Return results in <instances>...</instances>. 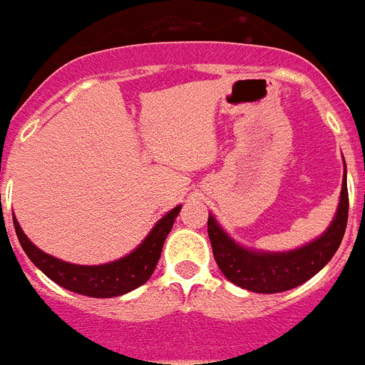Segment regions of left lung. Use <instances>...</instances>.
I'll return each mask as SVG.
<instances>
[{
  "label": "left lung",
  "mask_w": 365,
  "mask_h": 365,
  "mask_svg": "<svg viewBox=\"0 0 365 365\" xmlns=\"http://www.w3.org/2000/svg\"><path fill=\"white\" fill-rule=\"evenodd\" d=\"M349 218V190L345 179L334 220L319 239L288 252H262L237 245L212 215L207 220L212 255L224 277L241 288L258 294H277L296 288L317 275L339 249Z\"/></svg>",
  "instance_id": "8db88e82"
}]
</instances>
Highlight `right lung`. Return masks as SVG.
<instances>
[{
	"label": "right lung",
	"instance_id": "add662e5",
	"mask_svg": "<svg viewBox=\"0 0 365 365\" xmlns=\"http://www.w3.org/2000/svg\"><path fill=\"white\" fill-rule=\"evenodd\" d=\"M179 211L180 205H177L164 218H160L156 226L145 237V241L133 252H130L120 260L109 262V264L103 265H77L58 260L54 256L37 249L30 239L26 237V233L22 232L16 218H13V222L20 245H22L28 258L51 281L71 290V292L90 296V298H116L122 294L132 292L150 279L154 267L160 260V255H162L165 237L173 228V222Z\"/></svg>",
	"mask_w": 365,
	"mask_h": 365
}]
</instances>
